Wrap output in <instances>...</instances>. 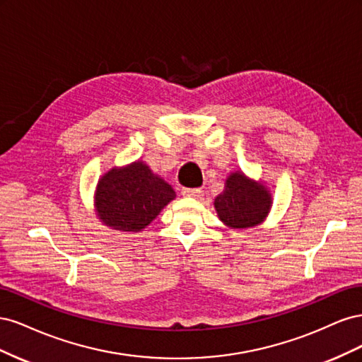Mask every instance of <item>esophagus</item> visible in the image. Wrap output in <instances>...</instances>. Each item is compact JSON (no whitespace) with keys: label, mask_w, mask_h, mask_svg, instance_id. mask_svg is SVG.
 Here are the masks:
<instances>
[{"label":"esophagus","mask_w":362,"mask_h":362,"mask_svg":"<svg viewBox=\"0 0 362 362\" xmlns=\"http://www.w3.org/2000/svg\"><path fill=\"white\" fill-rule=\"evenodd\" d=\"M182 196L185 198H193V199H199L202 196V190L201 189H182Z\"/></svg>","instance_id":"1"}]
</instances>
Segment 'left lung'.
Returning <instances> with one entry per match:
<instances>
[{"label": "left lung", "instance_id": "obj_1", "mask_svg": "<svg viewBox=\"0 0 362 362\" xmlns=\"http://www.w3.org/2000/svg\"><path fill=\"white\" fill-rule=\"evenodd\" d=\"M272 204V193L264 182L234 170L226 177L223 192L214 199V210L225 226L246 229L264 222Z\"/></svg>", "mask_w": 362, "mask_h": 362}]
</instances>
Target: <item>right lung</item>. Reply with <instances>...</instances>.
Instances as JSON below:
<instances>
[{"label":"right lung","mask_w":362,"mask_h":362,"mask_svg":"<svg viewBox=\"0 0 362 362\" xmlns=\"http://www.w3.org/2000/svg\"><path fill=\"white\" fill-rule=\"evenodd\" d=\"M175 198L172 185L145 161L137 160L103 175L96 184L93 205L103 225L120 233H140Z\"/></svg>","instance_id":"obj_1"}]
</instances>
